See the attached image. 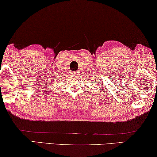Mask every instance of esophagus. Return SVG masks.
I'll return each mask as SVG.
<instances>
[{"label":"esophagus","instance_id":"1","mask_svg":"<svg viewBox=\"0 0 157 157\" xmlns=\"http://www.w3.org/2000/svg\"><path fill=\"white\" fill-rule=\"evenodd\" d=\"M77 73H78V72H76V71H73V72H72V74L73 75H76Z\"/></svg>","mask_w":157,"mask_h":157}]
</instances>
